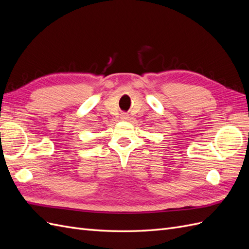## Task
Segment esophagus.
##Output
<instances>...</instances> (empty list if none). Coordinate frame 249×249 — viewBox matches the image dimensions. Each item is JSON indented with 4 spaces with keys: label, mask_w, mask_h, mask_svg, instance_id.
Instances as JSON below:
<instances>
[{
    "label": "esophagus",
    "mask_w": 249,
    "mask_h": 249,
    "mask_svg": "<svg viewBox=\"0 0 249 249\" xmlns=\"http://www.w3.org/2000/svg\"><path fill=\"white\" fill-rule=\"evenodd\" d=\"M122 118H123V119H127V118H129V115H127L126 113H123V114H122Z\"/></svg>",
    "instance_id": "34e87169"
}]
</instances>
